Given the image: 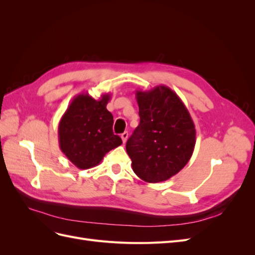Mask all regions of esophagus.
<instances>
[{
	"label": "esophagus",
	"instance_id": "obj_1",
	"mask_svg": "<svg viewBox=\"0 0 255 255\" xmlns=\"http://www.w3.org/2000/svg\"><path fill=\"white\" fill-rule=\"evenodd\" d=\"M128 132H125V133H122V134H121V138H122V141H123V143H126V142H127V140H128Z\"/></svg>",
	"mask_w": 255,
	"mask_h": 255
}]
</instances>
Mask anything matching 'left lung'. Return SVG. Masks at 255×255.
I'll list each match as a JSON object with an SVG mask.
<instances>
[{
    "instance_id": "left-lung-1",
    "label": "left lung",
    "mask_w": 255,
    "mask_h": 255,
    "mask_svg": "<svg viewBox=\"0 0 255 255\" xmlns=\"http://www.w3.org/2000/svg\"><path fill=\"white\" fill-rule=\"evenodd\" d=\"M140 122L127 141L135 174L148 183L164 182L188 163L196 144L190 114L173 90L160 85L136 91Z\"/></svg>"
}]
</instances>
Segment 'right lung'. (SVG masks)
<instances>
[{
	"mask_svg": "<svg viewBox=\"0 0 255 255\" xmlns=\"http://www.w3.org/2000/svg\"><path fill=\"white\" fill-rule=\"evenodd\" d=\"M110 94L95 100L86 94L73 98L58 125L59 148L80 169H89L101 163L104 155L117 148L122 140L113 133L114 117L106 105Z\"/></svg>",
	"mask_w": 255,
	"mask_h": 255,
	"instance_id": "add662e5",
	"label": "right lung"
}]
</instances>
